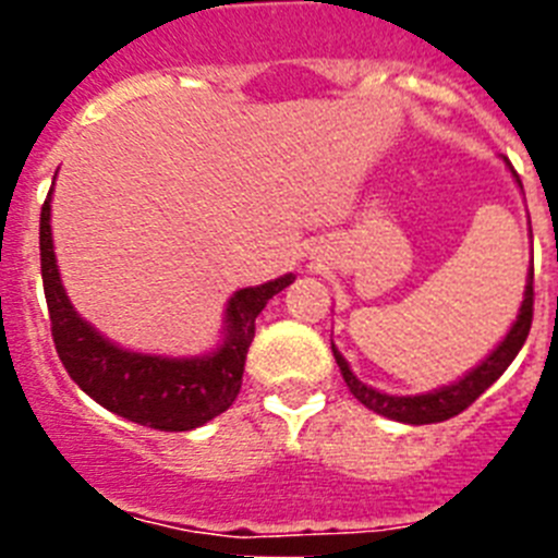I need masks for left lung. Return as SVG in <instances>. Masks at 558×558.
Here are the masks:
<instances>
[{"label": "left lung", "mask_w": 558, "mask_h": 558, "mask_svg": "<svg viewBox=\"0 0 558 558\" xmlns=\"http://www.w3.org/2000/svg\"><path fill=\"white\" fill-rule=\"evenodd\" d=\"M502 161H506V167H509L511 175H514L517 184H520V175H517L514 167L509 165V159H502ZM531 318H534V263H531L529 279H525V293H522V304H520V313H517V322L511 324L506 338H502L475 368H470V372L463 374L461 379H456V383H450V386L433 388V391L427 393H411V397H397V393H386L366 386V383L357 379V374L352 372L349 360L335 349V343H332V354L340 374H343V379H347L349 391H352L354 399L363 402L368 411L379 413V416H386V418H393V422H402V425H433V422H445V418H452L461 411H466V408H470L472 402H475V399L481 397V393L511 366V360L517 357V352H520L525 338H529Z\"/></svg>", "instance_id": "8db88e82"}]
</instances>
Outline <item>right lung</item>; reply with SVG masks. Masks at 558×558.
I'll return each mask as SVG.
<instances>
[{
	"label": "right lung",
	"instance_id": "right-lung-1",
	"mask_svg": "<svg viewBox=\"0 0 558 558\" xmlns=\"http://www.w3.org/2000/svg\"><path fill=\"white\" fill-rule=\"evenodd\" d=\"M49 204L52 190L41 206L44 295L58 357L81 391L128 422L167 433L195 430L229 411L243 386L245 354L254 340L256 315L279 290L293 284L295 276L284 274L256 288L236 290L226 304L223 340L211 352L195 357L133 352L111 343L106 335L83 322L69 302L58 274Z\"/></svg>",
	"mask_w": 558,
	"mask_h": 558
}]
</instances>
